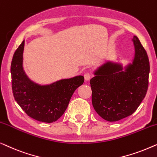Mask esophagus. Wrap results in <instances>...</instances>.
<instances>
[{
	"instance_id": "34e87169",
	"label": "esophagus",
	"mask_w": 157,
	"mask_h": 157,
	"mask_svg": "<svg viewBox=\"0 0 157 157\" xmlns=\"http://www.w3.org/2000/svg\"><path fill=\"white\" fill-rule=\"evenodd\" d=\"M84 78H85V79L86 81H88L90 79V78H91V75H90L89 72H86V73L84 75Z\"/></svg>"
}]
</instances>
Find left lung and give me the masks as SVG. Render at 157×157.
I'll list each match as a JSON object with an SVG mask.
<instances>
[{"instance_id": "1", "label": "left lung", "mask_w": 157, "mask_h": 157, "mask_svg": "<svg viewBox=\"0 0 157 157\" xmlns=\"http://www.w3.org/2000/svg\"><path fill=\"white\" fill-rule=\"evenodd\" d=\"M134 55L132 63L106 61L94 70L90 79L92 105L108 122H117L131 115L145 98L148 89L149 62L138 37L132 38Z\"/></svg>"}]
</instances>
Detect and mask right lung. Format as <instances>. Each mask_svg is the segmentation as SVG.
Returning <instances> with one entry per match:
<instances>
[{"instance_id":"right-lung-1","label":"right lung","mask_w":157,"mask_h":157,"mask_svg":"<svg viewBox=\"0 0 157 157\" xmlns=\"http://www.w3.org/2000/svg\"><path fill=\"white\" fill-rule=\"evenodd\" d=\"M25 40L13 55L10 72L14 98L24 112L40 122H56L64 114L75 90L84 82L78 75L61 79L48 85H40L25 73L23 68Z\"/></svg>"}]
</instances>
